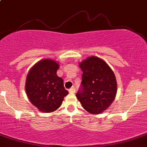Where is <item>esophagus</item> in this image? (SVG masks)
Returning <instances> with one entry per match:
<instances>
[{"label": "esophagus", "instance_id": "34e87169", "mask_svg": "<svg viewBox=\"0 0 147 147\" xmlns=\"http://www.w3.org/2000/svg\"><path fill=\"white\" fill-rule=\"evenodd\" d=\"M69 93H75V88H74V87H72L69 90Z\"/></svg>", "mask_w": 147, "mask_h": 147}]
</instances>
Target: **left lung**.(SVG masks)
I'll use <instances>...</instances> for the list:
<instances>
[{
    "label": "left lung",
    "instance_id": "obj_1",
    "mask_svg": "<svg viewBox=\"0 0 147 147\" xmlns=\"http://www.w3.org/2000/svg\"><path fill=\"white\" fill-rule=\"evenodd\" d=\"M83 71L82 91L77 93L84 109L100 114L108 108L116 97L117 83L111 68L96 56H90L79 64Z\"/></svg>",
    "mask_w": 147,
    "mask_h": 147
}]
</instances>
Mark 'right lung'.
<instances>
[{
  "label": "right lung",
  "mask_w": 147,
  "mask_h": 147,
  "mask_svg": "<svg viewBox=\"0 0 147 147\" xmlns=\"http://www.w3.org/2000/svg\"><path fill=\"white\" fill-rule=\"evenodd\" d=\"M59 64L50 59H42L28 71L26 80L28 98L42 112L51 113L61 105L69 94L64 87V80L57 75Z\"/></svg>",
  "instance_id": "1"
}]
</instances>
